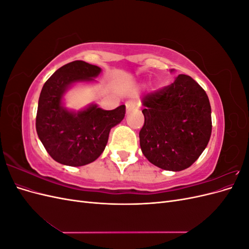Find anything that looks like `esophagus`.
<instances>
[{
    "label": "esophagus",
    "instance_id": "1",
    "mask_svg": "<svg viewBox=\"0 0 249 249\" xmlns=\"http://www.w3.org/2000/svg\"><path fill=\"white\" fill-rule=\"evenodd\" d=\"M136 106H137V103L135 102V101H127L126 103H125V107H126V111L129 112V111H131L132 109H134V108H136Z\"/></svg>",
    "mask_w": 249,
    "mask_h": 249
}]
</instances>
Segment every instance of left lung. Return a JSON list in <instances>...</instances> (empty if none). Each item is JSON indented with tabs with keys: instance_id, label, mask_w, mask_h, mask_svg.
Listing matches in <instances>:
<instances>
[{
	"instance_id": "1",
	"label": "left lung",
	"mask_w": 249,
	"mask_h": 249,
	"mask_svg": "<svg viewBox=\"0 0 249 249\" xmlns=\"http://www.w3.org/2000/svg\"><path fill=\"white\" fill-rule=\"evenodd\" d=\"M144 124L139 132L146 159L165 170H184L198 159L212 133L205 90L187 74L142 99Z\"/></svg>"
}]
</instances>
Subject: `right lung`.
Returning a JSON list of instances; mask_svg holds the SVG:
<instances>
[{"label":"right lung","instance_id":"add662e5","mask_svg":"<svg viewBox=\"0 0 249 249\" xmlns=\"http://www.w3.org/2000/svg\"><path fill=\"white\" fill-rule=\"evenodd\" d=\"M100 72L99 66L76 60L60 67L44 83L36 131L44 148L58 163L83 166L95 161L106 147L110 130L124 117V105L109 111L92 105L78 113L61 106L62 95L71 83L91 81Z\"/></svg>","mask_w":249,"mask_h":249}]
</instances>
